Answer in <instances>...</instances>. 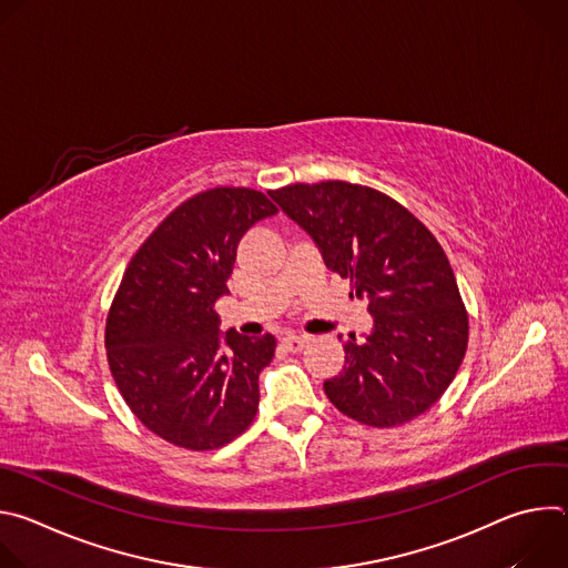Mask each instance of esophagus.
I'll list each match as a JSON object with an SVG mask.
<instances>
[{
  "label": "esophagus",
  "mask_w": 568,
  "mask_h": 568,
  "mask_svg": "<svg viewBox=\"0 0 568 568\" xmlns=\"http://www.w3.org/2000/svg\"><path fill=\"white\" fill-rule=\"evenodd\" d=\"M307 342H310L307 337H285L281 342V348L287 353H301L307 346Z\"/></svg>",
  "instance_id": "1"
}]
</instances>
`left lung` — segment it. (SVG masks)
<instances>
[{"label": "left lung", "mask_w": 568, "mask_h": 568, "mask_svg": "<svg viewBox=\"0 0 568 568\" xmlns=\"http://www.w3.org/2000/svg\"><path fill=\"white\" fill-rule=\"evenodd\" d=\"M270 197L303 226L328 270L366 298L373 333L344 344L346 364L323 382L335 407L368 427H397L440 399L463 364L467 310L434 233L371 186L328 180Z\"/></svg>", "instance_id": "obj_1"}]
</instances>
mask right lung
Wrapping results in <instances>:
<instances>
[{"label":"right lung","mask_w":568,"mask_h":568,"mask_svg":"<svg viewBox=\"0 0 568 568\" xmlns=\"http://www.w3.org/2000/svg\"><path fill=\"white\" fill-rule=\"evenodd\" d=\"M278 213L265 193L242 186L202 191L145 237L105 321L112 377L130 412L154 436L191 452L217 449L258 412V375L276 337L229 331L215 303L229 292L240 237Z\"/></svg>","instance_id":"add662e5"}]
</instances>
